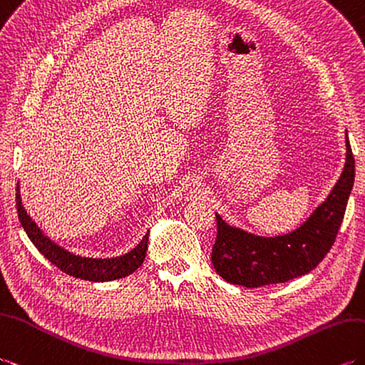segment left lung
Returning a JSON list of instances; mask_svg holds the SVG:
<instances>
[{
	"label": "left lung",
	"mask_w": 365,
	"mask_h": 365,
	"mask_svg": "<svg viewBox=\"0 0 365 365\" xmlns=\"http://www.w3.org/2000/svg\"><path fill=\"white\" fill-rule=\"evenodd\" d=\"M344 171L324 203L307 222L287 235L264 238L230 227L216 215L217 236L211 252L216 272L245 287L284 283L311 272L334 244L354 182V157L345 135Z\"/></svg>",
	"instance_id": "obj_1"
}]
</instances>
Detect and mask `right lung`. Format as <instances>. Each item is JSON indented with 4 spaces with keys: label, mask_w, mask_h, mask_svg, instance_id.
<instances>
[{
    "label": "right lung",
    "mask_w": 365,
    "mask_h": 365,
    "mask_svg": "<svg viewBox=\"0 0 365 365\" xmlns=\"http://www.w3.org/2000/svg\"><path fill=\"white\" fill-rule=\"evenodd\" d=\"M15 200H16V211H19V219L21 222V227L29 236L32 244L36 245L38 252L48 261L53 262L56 267H58L62 272L68 275L81 278V279H88V282H112V279H118V278L133 274L135 270L143 264L144 258H146L149 232L144 235V238L141 240V242L137 245V247L121 257L101 259V258H82L78 255H73V253L58 247V245L51 241L48 236L41 233L37 224L29 217L26 210L23 208L19 185H16Z\"/></svg>",
    "instance_id": "1"
}]
</instances>
